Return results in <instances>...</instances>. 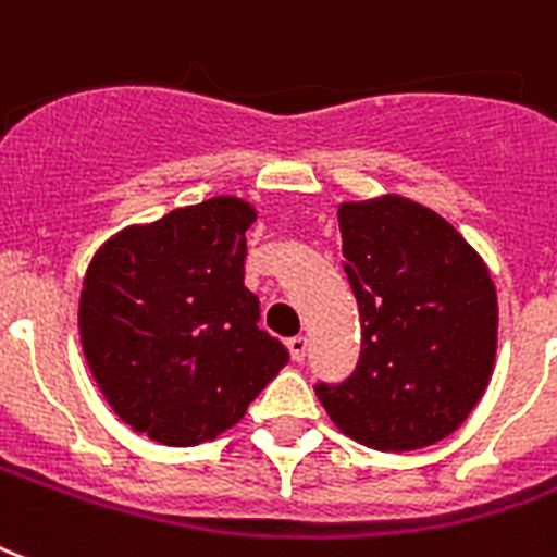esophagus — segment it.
<instances>
[{
	"instance_id": "esophagus-1",
	"label": "esophagus",
	"mask_w": 557,
	"mask_h": 557,
	"mask_svg": "<svg viewBox=\"0 0 557 557\" xmlns=\"http://www.w3.org/2000/svg\"><path fill=\"white\" fill-rule=\"evenodd\" d=\"M287 348H290L293 359H296V362H301L307 354V339L305 336H293V339H287Z\"/></svg>"
}]
</instances>
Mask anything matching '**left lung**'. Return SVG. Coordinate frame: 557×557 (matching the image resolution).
Instances as JSON below:
<instances>
[{
  "mask_svg": "<svg viewBox=\"0 0 557 557\" xmlns=\"http://www.w3.org/2000/svg\"><path fill=\"white\" fill-rule=\"evenodd\" d=\"M336 218L362 350L348 380L315 385V397L362 446H434L460 429L495 371L486 261L446 218L403 195L345 201Z\"/></svg>",
  "mask_w": 557,
  "mask_h": 557,
  "instance_id": "8db88e82",
  "label": "left lung"
}]
</instances>
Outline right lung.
<instances>
[{
  "label": "right lung",
  "mask_w": 557,
  "mask_h": 557,
  "mask_svg": "<svg viewBox=\"0 0 557 557\" xmlns=\"http://www.w3.org/2000/svg\"><path fill=\"white\" fill-rule=\"evenodd\" d=\"M256 207L218 195L132 224L95 252L79 342L111 411L163 446H201L247 413L290 354L244 287Z\"/></svg>",
  "instance_id": "right-lung-1"
}]
</instances>
